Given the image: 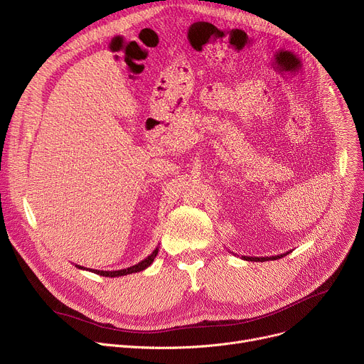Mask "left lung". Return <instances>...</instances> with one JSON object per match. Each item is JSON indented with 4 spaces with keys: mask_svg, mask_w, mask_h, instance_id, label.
Segmentation results:
<instances>
[{
    "mask_svg": "<svg viewBox=\"0 0 364 364\" xmlns=\"http://www.w3.org/2000/svg\"><path fill=\"white\" fill-rule=\"evenodd\" d=\"M289 252H284V254H280V255H272V257H248V255H241L242 259H247V261H269V259H279L284 255H287Z\"/></svg>",
    "mask_w": 364,
    "mask_h": 364,
    "instance_id": "1",
    "label": "left lung"
}]
</instances>
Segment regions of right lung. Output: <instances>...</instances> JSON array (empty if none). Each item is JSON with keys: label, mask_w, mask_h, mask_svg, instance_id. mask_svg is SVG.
I'll list each match as a JSON object with an SVG mask.
<instances>
[{"label": "right lung", "mask_w": 364, "mask_h": 364, "mask_svg": "<svg viewBox=\"0 0 364 364\" xmlns=\"http://www.w3.org/2000/svg\"><path fill=\"white\" fill-rule=\"evenodd\" d=\"M158 251H159V247H156V248H155L145 259H142L141 262L135 264V266H130V267H127V269H123V270H113V272H103V270H94V269L90 270V269H85V267H82V266H78V264H75V267L80 269V270H88V272H91V273L100 274V276H105V277H120V276H126V274H132V273H139V272L148 269V267L151 266V264L154 262V258L156 257Z\"/></svg>", "instance_id": "add662e5"}]
</instances>
